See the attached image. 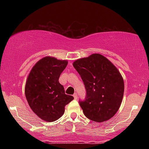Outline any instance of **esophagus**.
I'll return each instance as SVG.
<instances>
[{
  "instance_id": "34e87169",
  "label": "esophagus",
  "mask_w": 149,
  "mask_h": 149,
  "mask_svg": "<svg viewBox=\"0 0 149 149\" xmlns=\"http://www.w3.org/2000/svg\"><path fill=\"white\" fill-rule=\"evenodd\" d=\"M73 97H74L75 100H77V98H78V96H77V94L75 93L74 95H73Z\"/></svg>"
}]
</instances>
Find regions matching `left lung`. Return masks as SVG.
<instances>
[{
  "instance_id": "1",
  "label": "left lung",
  "mask_w": 149,
  "mask_h": 149,
  "mask_svg": "<svg viewBox=\"0 0 149 149\" xmlns=\"http://www.w3.org/2000/svg\"><path fill=\"white\" fill-rule=\"evenodd\" d=\"M73 67L85 85L86 97L79 101L83 113L94 122L102 123L118 111L124 94V81L119 71L100 54L75 61Z\"/></svg>"
}]
</instances>
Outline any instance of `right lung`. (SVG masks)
I'll use <instances>...</instances> for the list:
<instances>
[{"label":"right lung","instance_id":"add662e5","mask_svg":"<svg viewBox=\"0 0 149 149\" xmlns=\"http://www.w3.org/2000/svg\"><path fill=\"white\" fill-rule=\"evenodd\" d=\"M68 64L66 60L45 57L33 66L27 78L25 95L29 105L39 118L53 122L62 116L64 107L73 100L65 94L59 82Z\"/></svg>","mask_w":149,"mask_h":149}]
</instances>
